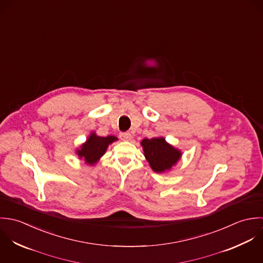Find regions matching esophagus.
<instances>
[{
	"label": "esophagus",
	"instance_id": "obj_1",
	"mask_svg": "<svg viewBox=\"0 0 263 263\" xmlns=\"http://www.w3.org/2000/svg\"><path fill=\"white\" fill-rule=\"evenodd\" d=\"M120 138L122 140L128 141V140H130L132 138V135L129 132H123V133H120Z\"/></svg>",
	"mask_w": 263,
	"mask_h": 263
}]
</instances>
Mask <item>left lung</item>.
I'll return each mask as SVG.
<instances>
[{
	"instance_id": "obj_1",
	"label": "left lung",
	"mask_w": 263,
	"mask_h": 263,
	"mask_svg": "<svg viewBox=\"0 0 263 263\" xmlns=\"http://www.w3.org/2000/svg\"><path fill=\"white\" fill-rule=\"evenodd\" d=\"M141 145L151 167L157 173L170 171L182 156V153L168 144L163 137L144 138Z\"/></svg>"
}]
</instances>
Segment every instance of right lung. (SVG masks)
Here are the masks:
<instances>
[{"instance_id":"1","label":"right lung","mask_w":263,"mask_h":263,"mask_svg":"<svg viewBox=\"0 0 263 263\" xmlns=\"http://www.w3.org/2000/svg\"><path fill=\"white\" fill-rule=\"evenodd\" d=\"M117 140L118 138L115 136L109 135L106 137H101L92 132L86 142L80 146V149L76 151V154L79 158H83L86 163L93 165L105 155L107 146Z\"/></svg>"}]
</instances>
